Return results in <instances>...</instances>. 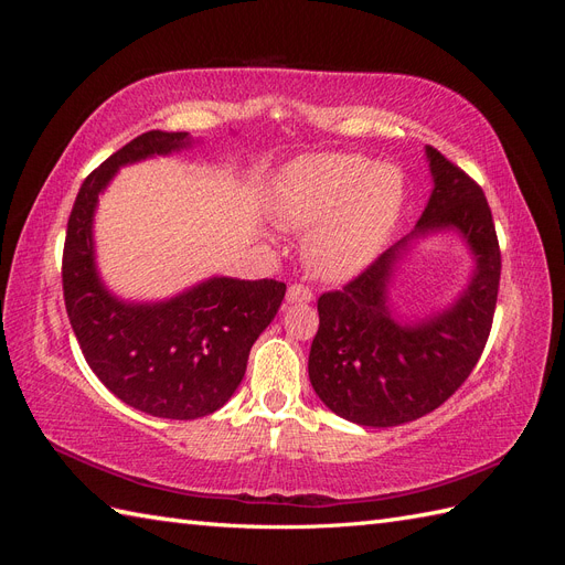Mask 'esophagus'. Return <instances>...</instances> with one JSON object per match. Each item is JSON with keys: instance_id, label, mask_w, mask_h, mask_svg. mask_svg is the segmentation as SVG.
Masks as SVG:
<instances>
[{"instance_id": "34e87169", "label": "esophagus", "mask_w": 565, "mask_h": 565, "mask_svg": "<svg viewBox=\"0 0 565 565\" xmlns=\"http://www.w3.org/2000/svg\"><path fill=\"white\" fill-rule=\"evenodd\" d=\"M311 301H313V292L309 287L292 285L287 289V303H311Z\"/></svg>"}]
</instances>
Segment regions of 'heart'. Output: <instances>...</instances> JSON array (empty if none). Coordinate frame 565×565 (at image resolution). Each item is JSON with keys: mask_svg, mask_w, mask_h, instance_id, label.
<instances>
[{"mask_svg": "<svg viewBox=\"0 0 565 565\" xmlns=\"http://www.w3.org/2000/svg\"><path fill=\"white\" fill-rule=\"evenodd\" d=\"M403 202L405 179L396 164L322 152L287 167L276 212L285 226L309 231L303 259L313 276L347 280L384 247Z\"/></svg>", "mask_w": 565, "mask_h": 565, "instance_id": "b5f03b06", "label": "heart"}]
</instances>
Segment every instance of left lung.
Instances as JSON below:
<instances>
[{"mask_svg": "<svg viewBox=\"0 0 565 565\" xmlns=\"http://www.w3.org/2000/svg\"><path fill=\"white\" fill-rule=\"evenodd\" d=\"M424 156L434 188L417 226L341 292L318 299L313 391L361 426H398L446 403L481 358L498 301L502 259L483 191L436 148ZM446 232L472 256L468 282L438 310L403 317L392 301L397 273L417 244Z\"/></svg>", "mask_w": 565, "mask_h": 565, "instance_id": "8db88e82", "label": "left lung"}]
</instances>
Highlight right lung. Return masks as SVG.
Returning <instances> with one entry per match:
<instances>
[{"instance_id": "add662e5", "label": "right lung", "mask_w": 565, "mask_h": 565, "mask_svg": "<svg viewBox=\"0 0 565 565\" xmlns=\"http://www.w3.org/2000/svg\"><path fill=\"white\" fill-rule=\"evenodd\" d=\"M198 143L188 131L156 129L119 148L84 179L63 249L65 311L89 367L119 401L162 419H198L231 401L287 289L278 280L210 276L139 301L115 295L100 276L94 218L119 169Z\"/></svg>"}]
</instances>
